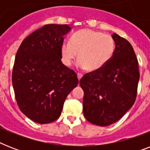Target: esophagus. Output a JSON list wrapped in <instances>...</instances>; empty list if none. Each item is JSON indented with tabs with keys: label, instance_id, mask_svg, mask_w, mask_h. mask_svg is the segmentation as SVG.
<instances>
[{
	"label": "esophagus",
	"instance_id": "obj_1",
	"mask_svg": "<svg viewBox=\"0 0 150 150\" xmlns=\"http://www.w3.org/2000/svg\"><path fill=\"white\" fill-rule=\"evenodd\" d=\"M77 76H78V79L80 80V79H82V74H81V73H78Z\"/></svg>",
	"mask_w": 150,
	"mask_h": 150
}]
</instances>
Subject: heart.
Masks as SVG:
<instances>
[{"mask_svg": "<svg viewBox=\"0 0 150 150\" xmlns=\"http://www.w3.org/2000/svg\"><path fill=\"white\" fill-rule=\"evenodd\" d=\"M114 50L115 42L111 36L83 29L73 34L70 43H64L61 51L62 61L66 66H70L79 54V67L93 72L103 68L111 60Z\"/></svg>", "mask_w": 150, "mask_h": 150, "instance_id": "heart-1", "label": "heart"}]
</instances>
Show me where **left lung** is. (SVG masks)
I'll return each instance as SVG.
<instances>
[{"label": "left lung", "mask_w": 150, "mask_h": 150, "mask_svg": "<svg viewBox=\"0 0 150 150\" xmlns=\"http://www.w3.org/2000/svg\"><path fill=\"white\" fill-rule=\"evenodd\" d=\"M115 50L111 60L100 70L80 80L84 91L83 113L87 121L108 126L119 121L132 107L139 80V63L127 40L114 33Z\"/></svg>", "instance_id": "1"}]
</instances>
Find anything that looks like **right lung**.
I'll list each match as a JSON object with an SVG mask.
<instances>
[{
    "mask_svg": "<svg viewBox=\"0 0 150 150\" xmlns=\"http://www.w3.org/2000/svg\"><path fill=\"white\" fill-rule=\"evenodd\" d=\"M68 25H45L28 36L15 56L12 85L23 114L39 124L56 121L64 103L79 84L76 73L61 62Z\"/></svg>",
    "mask_w": 150,
    "mask_h": 150,
    "instance_id": "add662e5",
    "label": "right lung"
}]
</instances>
